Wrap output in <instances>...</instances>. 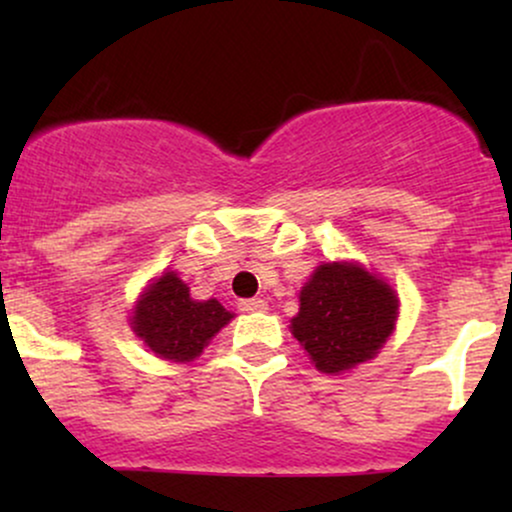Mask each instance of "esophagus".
<instances>
[{
    "instance_id": "obj_1",
    "label": "esophagus",
    "mask_w": 512,
    "mask_h": 512,
    "mask_svg": "<svg viewBox=\"0 0 512 512\" xmlns=\"http://www.w3.org/2000/svg\"><path fill=\"white\" fill-rule=\"evenodd\" d=\"M238 308L243 313H262V310H267V303L262 298H245V301H240Z\"/></svg>"
}]
</instances>
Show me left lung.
<instances>
[{
  "label": "left lung",
  "mask_w": 512,
  "mask_h": 512,
  "mask_svg": "<svg viewBox=\"0 0 512 512\" xmlns=\"http://www.w3.org/2000/svg\"><path fill=\"white\" fill-rule=\"evenodd\" d=\"M291 334L320 373L339 375L380 354L395 332L397 291L358 262H322L298 293Z\"/></svg>",
  "instance_id": "1"
}]
</instances>
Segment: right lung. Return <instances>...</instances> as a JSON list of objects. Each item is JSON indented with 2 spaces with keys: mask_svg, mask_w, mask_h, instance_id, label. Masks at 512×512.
Here are the masks:
<instances>
[{
  "mask_svg": "<svg viewBox=\"0 0 512 512\" xmlns=\"http://www.w3.org/2000/svg\"><path fill=\"white\" fill-rule=\"evenodd\" d=\"M233 320L216 298L195 301L178 272L166 269L134 301L129 325L149 351L163 361L190 363Z\"/></svg>",
  "mask_w": 512,
  "mask_h": 512,
  "instance_id": "1",
  "label": "right lung"
}]
</instances>
